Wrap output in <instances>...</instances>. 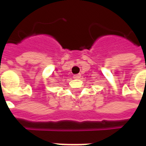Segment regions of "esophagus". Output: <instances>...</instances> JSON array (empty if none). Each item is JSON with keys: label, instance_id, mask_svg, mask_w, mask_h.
<instances>
[{"label": "esophagus", "instance_id": "obj_1", "mask_svg": "<svg viewBox=\"0 0 146 146\" xmlns=\"http://www.w3.org/2000/svg\"><path fill=\"white\" fill-rule=\"evenodd\" d=\"M80 76H81L80 74H76V75H74V76H73V78H74V79H80Z\"/></svg>", "mask_w": 146, "mask_h": 146}]
</instances>
